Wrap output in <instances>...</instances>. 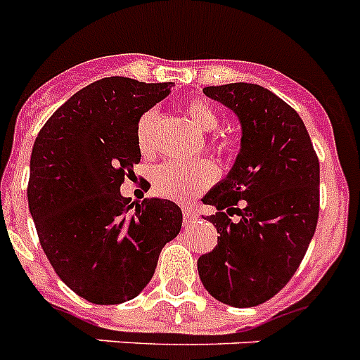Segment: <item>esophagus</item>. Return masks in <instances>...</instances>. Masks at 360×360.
Listing matches in <instances>:
<instances>
[{"instance_id":"obj_1","label":"esophagus","mask_w":360,"mask_h":360,"mask_svg":"<svg viewBox=\"0 0 360 360\" xmlns=\"http://www.w3.org/2000/svg\"><path fill=\"white\" fill-rule=\"evenodd\" d=\"M182 213H184V224L195 222L196 218L200 217V213H198V210H196L195 205H184Z\"/></svg>"}]
</instances>
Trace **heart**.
<instances>
[{"instance_id":"heart-1","label":"heart","mask_w":360,"mask_h":360,"mask_svg":"<svg viewBox=\"0 0 360 360\" xmlns=\"http://www.w3.org/2000/svg\"><path fill=\"white\" fill-rule=\"evenodd\" d=\"M187 120L202 133H213L220 125V116L217 109L207 100L191 98L184 105ZM158 112L156 109L146 110L136 125V143L143 155L153 153V129H155ZM235 142L226 133L214 134L210 140V147L217 153L231 150ZM218 178V169L210 160H195V162H182V160H169L155 169L153 173V186L155 191L164 198L171 200H187L195 195L204 193L207 187L213 186Z\"/></svg>"}]
</instances>
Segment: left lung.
I'll return each instance as SVG.
<instances>
[{"instance_id": "left-lung-1", "label": "left lung", "mask_w": 360, "mask_h": 360, "mask_svg": "<svg viewBox=\"0 0 360 360\" xmlns=\"http://www.w3.org/2000/svg\"><path fill=\"white\" fill-rule=\"evenodd\" d=\"M235 112L242 147L226 180L204 196L220 233L198 259L204 288L235 308L266 302L290 282L313 238L321 167L306 125L284 100L253 84L205 87ZM236 214L238 221H231Z\"/></svg>"}]
</instances>
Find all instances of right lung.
Listing matches in <instances>:
<instances>
[{"mask_svg": "<svg viewBox=\"0 0 360 360\" xmlns=\"http://www.w3.org/2000/svg\"><path fill=\"white\" fill-rule=\"evenodd\" d=\"M171 87L101 78L72 94L34 142L27 198L39 244L61 281L92 304L134 299L182 227L174 202L134 205L120 195L142 156L138 120Z\"/></svg>", "mask_w": 360, "mask_h": 360, "instance_id": "add662e5", "label": "right lung"}]
</instances>
